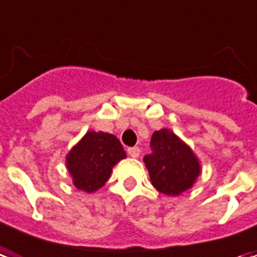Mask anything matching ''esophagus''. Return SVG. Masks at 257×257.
<instances>
[{
    "label": "esophagus",
    "instance_id": "obj_1",
    "mask_svg": "<svg viewBox=\"0 0 257 257\" xmlns=\"http://www.w3.org/2000/svg\"><path fill=\"white\" fill-rule=\"evenodd\" d=\"M128 155L131 158H139V156H140V148H139V147L128 148Z\"/></svg>",
    "mask_w": 257,
    "mask_h": 257
}]
</instances>
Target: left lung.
<instances>
[{"mask_svg":"<svg viewBox=\"0 0 257 257\" xmlns=\"http://www.w3.org/2000/svg\"><path fill=\"white\" fill-rule=\"evenodd\" d=\"M152 154L144 158L151 183L159 193L176 197L191 189L201 175V164L193 150L167 128L151 139Z\"/></svg>","mask_w":257,"mask_h":257,"instance_id":"8db88e82","label":"left lung"}]
</instances>
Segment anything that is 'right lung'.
<instances>
[{
    "instance_id": "add662e5",
    "label": "right lung",
    "mask_w": 257,
    "mask_h": 257,
    "mask_svg": "<svg viewBox=\"0 0 257 257\" xmlns=\"http://www.w3.org/2000/svg\"><path fill=\"white\" fill-rule=\"evenodd\" d=\"M120 140L110 133L89 131L66 156V167L78 190L94 193L101 189L111 170L125 159Z\"/></svg>"
}]
</instances>
